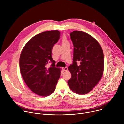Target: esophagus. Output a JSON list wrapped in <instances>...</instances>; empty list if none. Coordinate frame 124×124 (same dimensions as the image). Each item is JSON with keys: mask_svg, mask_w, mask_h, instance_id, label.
Listing matches in <instances>:
<instances>
[{"mask_svg": "<svg viewBox=\"0 0 124 124\" xmlns=\"http://www.w3.org/2000/svg\"><path fill=\"white\" fill-rule=\"evenodd\" d=\"M63 70L64 71H67L68 70V67H64L62 68Z\"/></svg>", "mask_w": 124, "mask_h": 124, "instance_id": "obj_1", "label": "esophagus"}]
</instances>
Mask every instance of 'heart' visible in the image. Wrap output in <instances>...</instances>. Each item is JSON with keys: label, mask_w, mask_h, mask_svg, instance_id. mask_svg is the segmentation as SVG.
<instances>
[{"label": "heart", "mask_w": 124, "mask_h": 124, "mask_svg": "<svg viewBox=\"0 0 124 124\" xmlns=\"http://www.w3.org/2000/svg\"><path fill=\"white\" fill-rule=\"evenodd\" d=\"M62 41L63 44H66V43H68V41H67V39H66V38L65 37H63V38L62 40Z\"/></svg>", "instance_id": "heart-1"}]
</instances>
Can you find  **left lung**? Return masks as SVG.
<instances>
[{"label": "left lung", "mask_w": 124, "mask_h": 124, "mask_svg": "<svg viewBox=\"0 0 124 124\" xmlns=\"http://www.w3.org/2000/svg\"><path fill=\"white\" fill-rule=\"evenodd\" d=\"M74 47L73 63L68 67L71 78L69 88L74 93L85 94L99 82L104 69L102 48L92 36L81 31L70 34Z\"/></svg>", "instance_id": "8db88e82"}]
</instances>
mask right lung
<instances>
[{
	"mask_svg": "<svg viewBox=\"0 0 124 124\" xmlns=\"http://www.w3.org/2000/svg\"><path fill=\"white\" fill-rule=\"evenodd\" d=\"M58 30L44 31L32 37L25 44L19 58L23 79L35 93L47 96L53 93L60 76V69L55 67L52 48L59 40ZM52 62L51 67L47 65Z\"/></svg>",
	"mask_w": 124,
	"mask_h": 124,
	"instance_id": "add662e5",
	"label": "right lung"
}]
</instances>
